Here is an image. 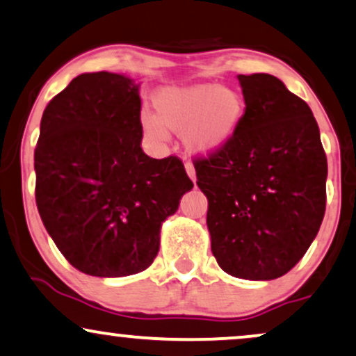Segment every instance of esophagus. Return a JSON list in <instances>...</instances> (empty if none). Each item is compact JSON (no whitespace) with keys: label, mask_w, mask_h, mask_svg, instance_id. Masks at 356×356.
<instances>
[{"label":"esophagus","mask_w":356,"mask_h":356,"mask_svg":"<svg viewBox=\"0 0 356 356\" xmlns=\"http://www.w3.org/2000/svg\"><path fill=\"white\" fill-rule=\"evenodd\" d=\"M186 170H187L188 177H191L192 181L195 182V168H193L192 163H186Z\"/></svg>","instance_id":"esophagus-1"}]
</instances>
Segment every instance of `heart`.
Returning <instances> with one entry per match:
<instances>
[{"label": "heart", "mask_w": 356, "mask_h": 356, "mask_svg": "<svg viewBox=\"0 0 356 356\" xmlns=\"http://www.w3.org/2000/svg\"><path fill=\"white\" fill-rule=\"evenodd\" d=\"M157 116L141 111V124L157 139L165 138V128L184 134L186 145L199 154L218 151L233 136L245 103L240 93L218 85L168 87L154 97Z\"/></svg>", "instance_id": "obj_1"}]
</instances>
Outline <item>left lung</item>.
<instances>
[{
	"label": "left lung",
	"instance_id": "left-lung-1",
	"mask_svg": "<svg viewBox=\"0 0 356 356\" xmlns=\"http://www.w3.org/2000/svg\"><path fill=\"white\" fill-rule=\"evenodd\" d=\"M245 113L218 151L193 157L209 199L211 253L230 276L269 281L291 271L325 213L327 156L302 98L269 74L238 75Z\"/></svg>",
	"mask_w": 356,
	"mask_h": 356
}]
</instances>
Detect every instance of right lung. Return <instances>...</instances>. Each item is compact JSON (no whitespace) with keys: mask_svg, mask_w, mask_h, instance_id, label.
Returning a JSON list of instances; mask_svg holds the SVG:
<instances>
[{"mask_svg":"<svg viewBox=\"0 0 356 356\" xmlns=\"http://www.w3.org/2000/svg\"><path fill=\"white\" fill-rule=\"evenodd\" d=\"M141 139V98L124 75H79L44 110L35 204L58 251L90 276L151 266L161 225L193 187L177 156L152 159Z\"/></svg>","mask_w":356,"mask_h":356,"instance_id":"right-lung-1","label":"right lung"}]
</instances>
